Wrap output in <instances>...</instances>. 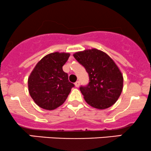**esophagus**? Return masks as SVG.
<instances>
[{
	"label": "esophagus",
	"mask_w": 151,
	"mask_h": 151,
	"mask_svg": "<svg viewBox=\"0 0 151 151\" xmlns=\"http://www.w3.org/2000/svg\"><path fill=\"white\" fill-rule=\"evenodd\" d=\"M74 85H75L76 87H79V81H77V82L74 83Z\"/></svg>",
	"instance_id": "1"
}]
</instances>
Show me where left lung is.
<instances>
[{
  "label": "left lung",
  "instance_id": "1",
  "mask_svg": "<svg viewBox=\"0 0 151 151\" xmlns=\"http://www.w3.org/2000/svg\"><path fill=\"white\" fill-rule=\"evenodd\" d=\"M73 56L89 74V84L79 88L87 103L99 110L114 105L123 88V77L115 62L97 49L78 51Z\"/></svg>",
  "mask_w": 151,
  "mask_h": 151
}]
</instances>
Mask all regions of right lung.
I'll return each mask as SVG.
<instances>
[{
	"instance_id": "1",
	"label": "right lung",
	"mask_w": 151,
	"mask_h": 151,
	"mask_svg": "<svg viewBox=\"0 0 151 151\" xmlns=\"http://www.w3.org/2000/svg\"><path fill=\"white\" fill-rule=\"evenodd\" d=\"M69 56V53L64 52L47 54L37 63L30 74L29 94L41 108L52 110L62 105L74 86L62 69Z\"/></svg>"
}]
</instances>
